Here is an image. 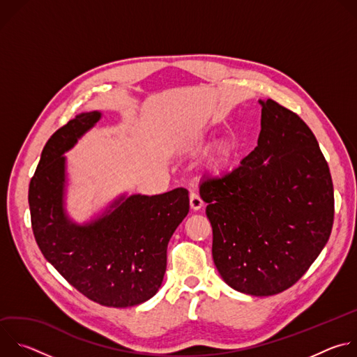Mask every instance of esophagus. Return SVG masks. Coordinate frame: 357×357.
I'll use <instances>...</instances> for the list:
<instances>
[{"label":"esophagus","mask_w":357,"mask_h":357,"mask_svg":"<svg viewBox=\"0 0 357 357\" xmlns=\"http://www.w3.org/2000/svg\"><path fill=\"white\" fill-rule=\"evenodd\" d=\"M189 200H190V209H192L193 212H197V211H200L203 206H205V203H203V200L200 199V196L196 195V193H193V192L189 195Z\"/></svg>","instance_id":"esophagus-1"}]
</instances>
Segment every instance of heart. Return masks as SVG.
I'll return each mask as SVG.
<instances>
[{"label":"heart","mask_w":357,"mask_h":357,"mask_svg":"<svg viewBox=\"0 0 357 357\" xmlns=\"http://www.w3.org/2000/svg\"><path fill=\"white\" fill-rule=\"evenodd\" d=\"M209 141V135L205 132H199L190 135L181 144V151L188 155H196L203 148L206 146ZM236 154V144L230 138H220L218 139L206 155V168L213 174L225 172L230 165Z\"/></svg>","instance_id":"heart-1"}]
</instances>
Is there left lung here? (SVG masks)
Wrapping results in <instances>:
<instances>
[{
    "instance_id": "obj_1",
    "label": "left lung",
    "mask_w": 357,
    "mask_h": 357,
    "mask_svg": "<svg viewBox=\"0 0 357 357\" xmlns=\"http://www.w3.org/2000/svg\"><path fill=\"white\" fill-rule=\"evenodd\" d=\"M257 146L231 172L203 182L212 254L233 289L268 296L292 287L324 250L333 225V183L319 144L295 113L259 100Z\"/></svg>"
}]
</instances>
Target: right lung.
<instances>
[{"instance_id": "obj_1", "label": "right lung", "mask_w": 357, "mask_h": 357, "mask_svg": "<svg viewBox=\"0 0 357 357\" xmlns=\"http://www.w3.org/2000/svg\"><path fill=\"white\" fill-rule=\"evenodd\" d=\"M101 116L80 113L46 142L29 183L31 222L45 259L70 285L105 307L127 308L161 288L168 243L189 212V196L183 188L154 196L123 193L89 222H75L65 202V152Z\"/></svg>"}]
</instances>
